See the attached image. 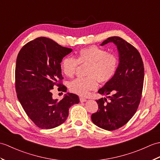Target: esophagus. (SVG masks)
<instances>
[{
  "label": "esophagus",
  "instance_id": "obj_1",
  "mask_svg": "<svg viewBox=\"0 0 160 160\" xmlns=\"http://www.w3.org/2000/svg\"><path fill=\"white\" fill-rule=\"evenodd\" d=\"M80 102H84L87 101V99L84 98H80Z\"/></svg>",
  "mask_w": 160,
  "mask_h": 160
}]
</instances>
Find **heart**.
I'll use <instances>...</instances> for the list:
<instances>
[{
	"label": "heart",
	"mask_w": 160,
	"mask_h": 160,
	"mask_svg": "<svg viewBox=\"0 0 160 160\" xmlns=\"http://www.w3.org/2000/svg\"><path fill=\"white\" fill-rule=\"evenodd\" d=\"M80 65H88L85 78H78L72 81L69 89L81 96H86L89 91L97 88L99 83L110 81L116 74L119 65V58L115 53L108 52L103 48L91 46L79 50L76 58L71 57L63 58L60 63L62 72L72 78Z\"/></svg>",
	"instance_id": "b5f03b06"
}]
</instances>
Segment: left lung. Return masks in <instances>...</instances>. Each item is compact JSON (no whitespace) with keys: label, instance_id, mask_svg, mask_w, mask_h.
Here are the masks:
<instances>
[{"label":"left lung","instance_id":"obj_1","mask_svg":"<svg viewBox=\"0 0 160 160\" xmlns=\"http://www.w3.org/2000/svg\"><path fill=\"white\" fill-rule=\"evenodd\" d=\"M113 42L119 54V65L114 76L98 91L106 98L97 100L98 110L91 115L92 122L108 131L125 125L140 104L144 82V64L139 52L117 36L110 37L101 46Z\"/></svg>","mask_w":160,"mask_h":160}]
</instances>
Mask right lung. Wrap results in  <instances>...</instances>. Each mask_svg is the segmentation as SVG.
<instances>
[{
    "label": "right lung",
    "instance_id": "add662e5",
    "mask_svg": "<svg viewBox=\"0 0 160 160\" xmlns=\"http://www.w3.org/2000/svg\"><path fill=\"white\" fill-rule=\"evenodd\" d=\"M72 51L51 39L41 37L28 42L18 54L15 79L17 97L27 116L42 129H52L64 122L69 108L78 103V96L67 93L60 101L52 99V90L67 91L62 84V58Z\"/></svg>",
    "mask_w": 160,
    "mask_h": 160
}]
</instances>
